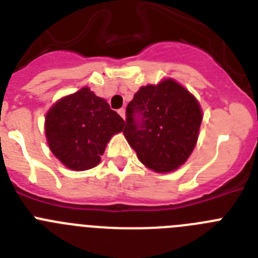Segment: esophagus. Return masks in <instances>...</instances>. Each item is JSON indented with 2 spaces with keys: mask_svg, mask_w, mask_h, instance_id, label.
<instances>
[{
  "mask_svg": "<svg viewBox=\"0 0 258 258\" xmlns=\"http://www.w3.org/2000/svg\"><path fill=\"white\" fill-rule=\"evenodd\" d=\"M117 112H118V115L121 116V117L125 120V109H124V108H120V109H118V111H117Z\"/></svg>",
  "mask_w": 258,
  "mask_h": 258,
  "instance_id": "34e87169",
  "label": "esophagus"
}]
</instances>
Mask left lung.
Segmentation results:
<instances>
[{"label":"left lung","mask_w":258,"mask_h":258,"mask_svg":"<svg viewBox=\"0 0 258 258\" xmlns=\"http://www.w3.org/2000/svg\"><path fill=\"white\" fill-rule=\"evenodd\" d=\"M199 102L172 79L146 85L126 106L124 136L141 163L157 173L178 169L197 145Z\"/></svg>","instance_id":"obj_1"}]
</instances>
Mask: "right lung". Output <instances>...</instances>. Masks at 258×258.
Returning <instances> with one entry per match:
<instances>
[{"instance_id": "right-lung-1", "label": "right lung", "mask_w": 258, "mask_h": 258, "mask_svg": "<svg viewBox=\"0 0 258 258\" xmlns=\"http://www.w3.org/2000/svg\"><path fill=\"white\" fill-rule=\"evenodd\" d=\"M124 120L89 88L56 102L45 117L47 145L67 168L86 170L99 164L111 137Z\"/></svg>"}]
</instances>
